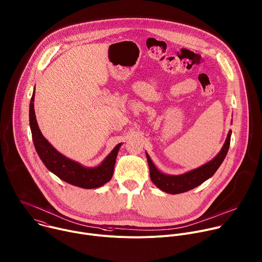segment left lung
<instances>
[{"instance_id":"1","label":"left lung","mask_w":262,"mask_h":262,"mask_svg":"<svg viewBox=\"0 0 262 262\" xmlns=\"http://www.w3.org/2000/svg\"><path fill=\"white\" fill-rule=\"evenodd\" d=\"M230 136H231V130L228 132L226 141L221 151L214 159H212L211 161L202 165L199 168H195L193 170H190L179 176L164 175V173L160 172L151 161L149 155L146 153L148 165L150 169V178L152 182L162 191L171 193V194L186 192L188 190H191L198 187L199 185L204 183L206 180H208L210 177H212L215 173V171L218 169V167L221 165L229 149Z\"/></svg>"}]
</instances>
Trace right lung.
<instances>
[{
    "instance_id": "right-lung-1",
    "label": "right lung",
    "mask_w": 262,
    "mask_h": 262,
    "mask_svg": "<svg viewBox=\"0 0 262 262\" xmlns=\"http://www.w3.org/2000/svg\"><path fill=\"white\" fill-rule=\"evenodd\" d=\"M34 99L35 92L30 104V126L36 151L45 166L64 182L85 189L97 188L110 181L113 176L117 153L121 144H118L112 150L101 165L97 167H84L60 154L43 137L36 120Z\"/></svg>"
}]
</instances>
